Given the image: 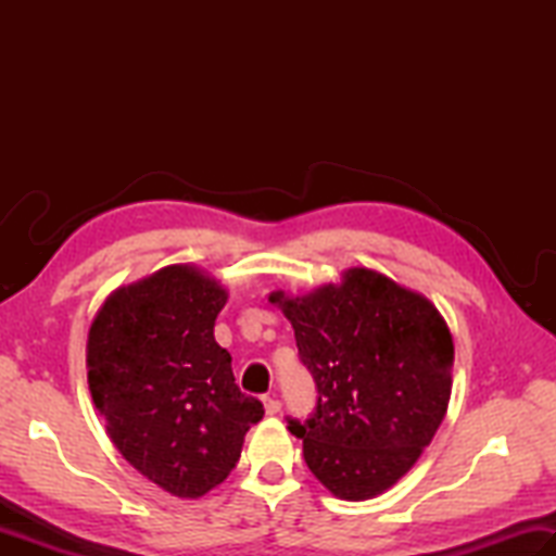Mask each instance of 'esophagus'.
Wrapping results in <instances>:
<instances>
[{"instance_id": "esophagus-1", "label": "esophagus", "mask_w": 556, "mask_h": 556, "mask_svg": "<svg viewBox=\"0 0 556 556\" xmlns=\"http://www.w3.org/2000/svg\"><path fill=\"white\" fill-rule=\"evenodd\" d=\"M263 406H265L267 416H277V413L281 410V404H279L277 396H265V399H263Z\"/></svg>"}]
</instances>
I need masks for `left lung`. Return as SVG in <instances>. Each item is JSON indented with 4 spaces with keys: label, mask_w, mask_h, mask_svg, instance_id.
<instances>
[{
    "label": "left lung",
    "mask_w": 556,
    "mask_h": 556,
    "mask_svg": "<svg viewBox=\"0 0 556 556\" xmlns=\"http://www.w3.org/2000/svg\"><path fill=\"white\" fill-rule=\"evenodd\" d=\"M289 317L317 387L289 418L313 476L339 500L377 497L404 478L444 420L454 341L440 311L380 271L351 267L308 296L269 293Z\"/></svg>",
    "instance_id": "1"
}]
</instances>
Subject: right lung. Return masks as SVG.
<instances>
[{"label":"right lung","mask_w":556,"mask_h":556,"mask_svg":"<svg viewBox=\"0 0 556 556\" xmlns=\"http://www.w3.org/2000/svg\"><path fill=\"white\" fill-rule=\"evenodd\" d=\"M224 303L217 279L169 265L110 293L88 332V387L110 440L174 497H203L227 480L265 416L215 341Z\"/></svg>","instance_id":"obj_1"}]
</instances>
